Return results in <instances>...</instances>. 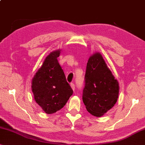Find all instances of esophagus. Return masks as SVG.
<instances>
[{"instance_id": "esophagus-1", "label": "esophagus", "mask_w": 145, "mask_h": 145, "mask_svg": "<svg viewBox=\"0 0 145 145\" xmlns=\"http://www.w3.org/2000/svg\"><path fill=\"white\" fill-rule=\"evenodd\" d=\"M71 88L72 89V90H74L75 89V86H74V84H73V83H71Z\"/></svg>"}]
</instances>
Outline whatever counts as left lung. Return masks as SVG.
<instances>
[{
  "mask_svg": "<svg viewBox=\"0 0 145 145\" xmlns=\"http://www.w3.org/2000/svg\"><path fill=\"white\" fill-rule=\"evenodd\" d=\"M119 93V82L108 67L102 55L96 52L87 63L82 99L87 110L100 117L112 108Z\"/></svg>",
  "mask_w": 145,
  "mask_h": 145,
  "instance_id": "obj_1",
  "label": "left lung"
}]
</instances>
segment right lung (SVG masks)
I'll return each instance as SVG.
<instances>
[{
  "instance_id": "add662e5",
  "label": "right lung",
  "mask_w": 145,
  "mask_h": 145,
  "mask_svg": "<svg viewBox=\"0 0 145 145\" xmlns=\"http://www.w3.org/2000/svg\"><path fill=\"white\" fill-rule=\"evenodd\" d=\"M60 51H53L46 56L32 80L35 101L47 114L61 110L73 93L57 61Z\"/></svg>"
}]
</instances>
